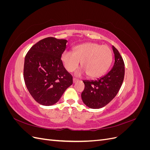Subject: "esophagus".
<instances>
[{"label":"esophagus","instance_id":"esophagus-1","mask_svg":"<svg viewBox=\"0 0 150 150\" xmlns=\"http://www.w3.org/2000/svg\"><path fill=\"white\" fill-rule=\"evenodd\" d=\"M78 81V79H77L76 78H73V83H75L76 82H77V81Z\"/></svg>","mask_w":150,"mask_h":150}]
</instances>
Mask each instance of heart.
Returning a JSON list of instances; mask_svg holds the SVG:
<instances>
[{
    "label": "heart",
    "mask_w": 150,
    "mask_h": 150,
    "mask_svg": "<svg viewBox=\"0 0 150 150\" xmlns=\"http://www.w3.org/2000/svg\"><path fill=\"white\" fill-rule=\"evenodd\" d=\"M112 57L111 49L109 46L89 42L76 46L74 52L65 51L62 54L61 60L69 72L75 71L81 62L83 69L77 72L76 75L87 73L89 78H97L108 70Z\"/></svg>",
    "instance_id": "heart-1"
}]
</instances>
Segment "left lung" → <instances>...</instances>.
Returning <instances> with one entry per match:
<instances>
[{
	"mask_svg": "<svg viewBox=\"0 0 150 150\" xmlns=\"http://www.w3.org/2000/svg\"><path fill=\"white\" fill-rule=\"evenodd\" d=\"M115 63L110 71L94 81H83L84 89L81 93L83 103L92 109L105 106L118 93L124 80L125 63L117 49L112 46Z\"/></svg>",
	"mask_w": 150,
	"mask_h": 150,
	"instance_id": "obj_1",
	"label": "left lung"
}]
</instances>
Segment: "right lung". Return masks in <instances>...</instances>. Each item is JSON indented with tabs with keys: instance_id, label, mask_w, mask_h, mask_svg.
Instances as JSON below:
<instances>
[{
	"instance_id": "right-lung-1",
	"label": "right lung",
	"mask_w": 150,
	"mask_h": 150,
	"mask_svg": "<svg viewBox=\"0 0 150 150\" xmlns=\"http://www.w3.org/2000/svg\"><path fill=\"white\" fill-rule=\"evenodd\" d=\"M67 42L52 37L43 39L34 44L25 57V86L32 97L43 106L56 104L72 84V76L61 59Z\"/></svg>"
}]
</instances>
